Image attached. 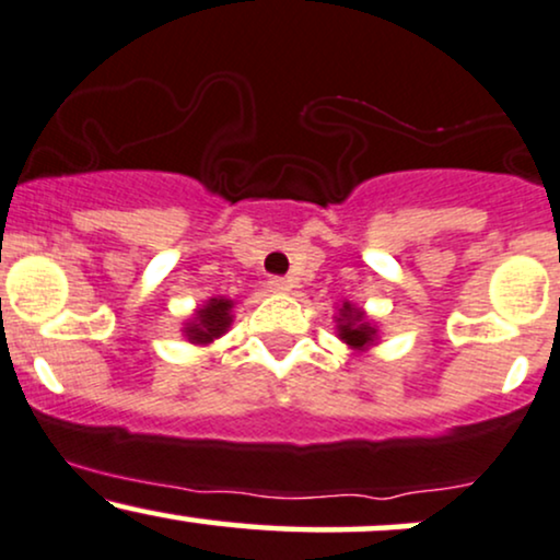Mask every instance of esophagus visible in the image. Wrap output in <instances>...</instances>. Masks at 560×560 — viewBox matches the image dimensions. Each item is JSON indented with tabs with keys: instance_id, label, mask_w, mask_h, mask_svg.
Returning a JSON list of instances; mask_svg holds the SVG:
<instances>
[{
	"instance_id": "34e87169",
	"label": "esophagus",
	"mask_w": 560,
	"mask_h": 560,
	"mask_svg": "<svg viewBox=\"0 0 560 560\" xmlns=\"http://www.w3.org/2000/svg\"><path fill=\"white\" fill-rule=\"evenodd\" d=\"M268 287H271L273 292H281V294H284V292H292V281H289V279H279V276H276V279L268 281Z\"/></svg>"
}]
</instances>
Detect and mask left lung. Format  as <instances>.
Here are the masks:
<instances>
[{"instance_id":"8db88e82","label":"left lung","mask_w":560,"mask_h":560,"mask_svg":"<svg viewBox=\"0 0 560 560\" xmlns=\"http://www.w3.org/2000/svg\"><path fill=\"white\" fill-rule=\"evenodd\" d=\"M334 320H336V336L352 349V354L362 357L378 345L381 339L378 326H375V320L368 318L365 310L357 307L354 302L349 300L341 302L339 313L334 315Z\"/></svg>"}]
</instances>
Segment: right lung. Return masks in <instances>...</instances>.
Masks as SVG:
<instances>
[{"label": "right lung", "instance_id": "1", "mask_svg": "<svg viewBox=\"0 0 560 560\" xmlns=\"http://www.w3.org/2000/svg\"><path fill=\"white\" fill-rule=\"evenodd\" d=\"M234 300L211 298L206 300L195 313L182 323V336L195 347H211L215 339H221L232 328Z\"/></svg>", "mask_w": 560, "mask_h": 560}]
</instances>
